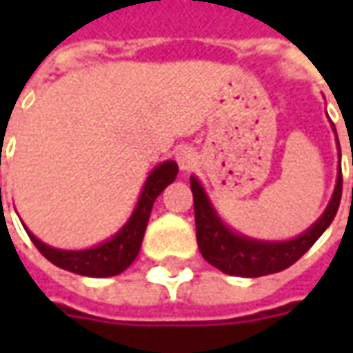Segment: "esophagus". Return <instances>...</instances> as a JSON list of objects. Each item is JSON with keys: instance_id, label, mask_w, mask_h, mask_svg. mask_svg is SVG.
I'll list each match as a JSON object with an SVG mask.
<instances>
[{"instance_id": "esophagus-1", "label": "esophagus", "mask_w": 353, "mask_h": 353, "mask_svg": "<svg viewBox=\"0 0 353 353\" xmlns=\"http://www.w3.org/2000/svg\"><path fill=\"white\" fill-rule=\"evenodd\" d=\"M176 163H179V169L183 170V172L192 170L198 163L196 151L190 149V147H181V149L176 151Z\"/></svg>"}]
</instances>
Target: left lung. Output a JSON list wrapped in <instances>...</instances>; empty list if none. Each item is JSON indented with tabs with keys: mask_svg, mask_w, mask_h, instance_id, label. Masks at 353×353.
<instances>
[{
	"mask_svg": "<svg viewBox=\"0 0 353 353\" xmlns=\"http://www.w3.org/2000/svg\"><path fill=\"white\" fill-rule=\"evenodd\" d=\"M332 131L336 133L334 123ZM336 143H338V135H336ZM338 151H340V143H338ZM338 157L342 155L338 153ZM190 188L194 196L196 241L202 257L225 275L248 279L263 277V275L279 273L291 267L294 261H299L314 245V241L326 232V228L332 224L342 198V169L338 165L332 198L322 212V216L308 230L291 239H257L239 234L222 220V216L214 208L206 188L198 181L196 174H190Z\"/></svg>",
	"mask_w": 353,
	"mask_h": 353,
	"instance_id": "8db88e82",
	"label": "left lung"
}]
</instances>
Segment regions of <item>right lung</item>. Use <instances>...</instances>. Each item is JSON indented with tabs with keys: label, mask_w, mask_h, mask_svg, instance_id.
<instances>
[{
	"label": "right lung",
	"mask_w": 353,
	"mask_h": 353,
	"mask_svg": "<svg viewBox=\"0 0 353 353\" xmlns=\"http://www.w3.org/2000/svg\"><path fill=\"white\" fill-rule=\"evenodd\" d=\"M176 174H179V165L170 159L155 165L149 172V176L145 179L141 194L137 198V204L128 218V222L105 241H100L86 250H59L41 241L27 228L25 230L31 237V241L37 245V250L52 265L76 275H84V277H114V275L123 273L139 255L143 236H145L147 222H149L157 196L170 183H174Z\"/></svg>",
	"instance_id": "1"
}]
</instances>
